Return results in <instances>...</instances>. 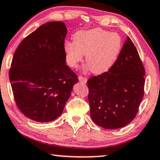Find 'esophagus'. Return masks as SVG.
I'll list each match as a JSON object with an SVG mask.
<instances>
[{
	"label": "esophagus",
	"instance_id": "34e87169",
	"mask_svg": "<svg viewBox=\"0 0 160 160\" xmlns=\"http://www.w3.org/2000/svg\"><path fill=\"white\" fill-rule=\"evenodd\" d=\"M78 79H79V81L80 82H82V83H86L87 82V78L85 77H83V76H79V78H78Z\"/></svg>",
	"mask_w": 160,
	"mask_h": 160
}]
</instances>
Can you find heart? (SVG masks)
<instances>
[{
    "label": "heart",
    "instance_id": "obj_1",
    "mask_svg": "<svg viewBox=\"0 0 160 160\" xmlns=\"http://www.w3.org/2000/svg\"><path fill=\"white\" fill-rule=\"evenodd\" d=\"M122 47V39L117 33L95 28L75 33L73 42L65 44V52L70 66H77L85 54V63L90 72L101 74L115 64Z\"/></svg>",
    "mask_w": 160,
    "mask_h": 160
}]
</instances>
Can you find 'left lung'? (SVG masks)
<instances>
[{
  "mask_svg": "<svg viewBox=\"0 0 160 160\" xmlns=\"http://www.w3.org/2000/svg\"><path fill=\"white\" fill-rule=\"evenodd\" d=\"M145 70L128 37L112 68L88 80L90 117L106 129L128 124L136 117L144 96Z\"/></svg>",
  "mask_w": 160,
  "mask_h": 160,
  "instance_id": "left-lung-1",
  "label": "left lung"
}]
</instances>
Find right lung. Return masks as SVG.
I'll use <instances>...</instances> for the list:
<instances>
[{"mask_svg":"<svg viewBox=\"0 0 160 160\" xmlns=\"http://www.w3.org/2000/svg\"><path fill=\"white\" fill-rule=\"evenodd\" d=\"M65 23L42 25L18 45L9 79L16 103L27 118L39 122L62 113L78 76L66 65Z\"/></svg>","mask_w":160,"mask_h":160,"instance_id":"right-lung-1","label":"right lung"}]
</instances>
